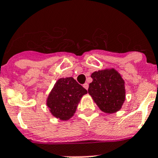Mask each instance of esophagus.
Wrapping results in <instances>:
<instances>
[{"label": "esophagus", "mask_w": 158, "mask_h": 158, "mask_svg": "<svg viewBox=\"0 0 158 158\" xmlns=\"http://www.w3.org/2000/svg\"><path fill=\"white\" fill-rule=\"evenodd\" d=\"M83 87L87 90V89H89V84H88V83H85V84H84V85H83Z\"/></svg>", "instance_id": "34e87169"}]
</instances>
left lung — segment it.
I'll use <instances>...</instances> for the list:
<instances>
[{"label":"left lung","mask_w":158,"mask_h":158,"mask_svg":"<svg viewBox=\"0 0 158 158\" xmlns=\"http://www.w3.org/2000/svg\"><path fill=\"white\" fill-rule=\"evenodd\" d=\"M88 92L100 109L114 113L121 109L125 99V82L115 69L94 72Z\"/></svg>","instance_id":"obj_1"}]
</instances>
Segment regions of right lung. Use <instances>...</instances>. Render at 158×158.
<instances>
[{"label": "right lung", "instance_id": "add662e5", "mask_svg": "<svg viewBox=\"0 0 158 158\" xmlns=\"http://www.w3.org/2000/svg\"><path fill=\"white\" fill-rule=\"evenodd\" d=\"M87 92L73 77L61 78L49 93L47 105L54 117L66 121L73 116L81 98Z\"/></svg>", "mask_w": 158, "mask_h": 158}]
</instances>
